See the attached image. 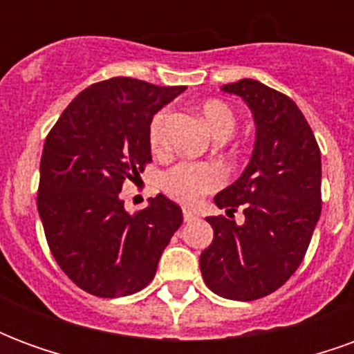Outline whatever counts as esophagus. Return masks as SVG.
Masks as SVG:
<instances>
[{
	"label": "esophagus",
	"mask_w": 354,
	"mask_h": 354,
	"mask_svg": "<svg viewBox=\"0 0 354 354\" xmlns=\"http://www.w3.org/2000/svg\"><path fill=\"white\" fill-rule=\"evenodd\" d=\"M184 220L185 222H193V220H197V214L189 208H184Z\"/></svg>",
	"instance_id": "obj_1"
}]
</instances>
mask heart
I'll return each mask as SVG.
<instances>
[{"label": "heart", "mask_w": 354, "mask_h": 354, "mask_svg": "<svg viewBox=\"0 0 354 354\" xmlns=\"http://www.w3.org/2000/svg\"><path fill=\"white\" fill-rule=\"evenodd\" d=\"M197 113L216 138H227V136H231V132L235 131L237 119H235L233 109L225 102H203L197 108ZM165 119H167V111L162 109L159 113H155L151 123H149V129H147V138H149V146L153 151H159L165 146ZM222 182V172H220V169H216L214 165L180 162L162 176L161 185L169 197L180 201V203H185V205H193L205 193L218 189Z\"/></svg>", "instance_id": "heart-1"}]
</instances>
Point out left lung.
I'll return each mask as SVG.
<instances>
[{
	"mask_svg": "<svg viewBox=\"0 0 354 354\" xmlns=\"http://www.w3.org/2000/svg\"><path fill=\"white\" fill-rule=\"evenodd\" d=\"M250 108L256 140L243 174L218 193L225 214L241 208L239 225L208 216L212 245L201 254V273L214 294L252 301L294 274L320 218V149L296 102L254 80L223 85Z\"/></svg>",
	"mask_w": 354,
	"mask_h": 354,
	"instance_id": "obj_1",
	"label": "left lung"
}]
</instances>
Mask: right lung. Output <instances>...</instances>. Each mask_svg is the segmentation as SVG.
I'll return each mask as SVG.
<instances>
[{
    "label": "right lung",
    "mask_w": 354,
    "mask_h": 354,
    "mask_svg": "<svg viewBox=\"0 0 354 354\" xmlns=\"http://www.w3.org/2000/svg\"><path fill=\"white\" fill-rule=\"evenodd\" d=\"M185 87L111 77L73 98L45 140L37 210L60 269L98 297L138 292L153 281L182 208L159 193L129 214L121 199L151 161L147 129Z\"/></svg>",
    "instance_id": "1"
}]
</instances>
